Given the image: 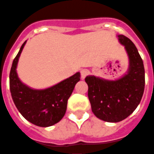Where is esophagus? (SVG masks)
Listing matches in <instances>:
<instances>
[{
	"label": "esophagus",
	"instance_id": "1",
	"mask_svg": "<svg viewBox=\"0 0 154 154\" xmlns=\"http://www.w3.org/2000/svg\"><path fill=\"white\" fill-rule=\"evenodd\" d=\"M89 73H90V72L87 69H82V70H81V78H82V79H84L86 78V76L88 75Z\"/></svg>",
	"mask_w": 154,
	"mask_h": 154
}]
</instances>
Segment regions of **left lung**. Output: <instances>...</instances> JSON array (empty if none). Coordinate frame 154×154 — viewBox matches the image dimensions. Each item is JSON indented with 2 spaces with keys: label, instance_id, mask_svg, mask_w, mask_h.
Here are the masks:
<instances>
[{
  "label": "left lung",
  "instance_id": "8db88e82",
  "mask_svg": "<svg viewBox=\"0 0 154 154\" xmlns=\"http://www.w3.org/2000/svg\"><path fill=\"white\" fill-rule=\"evenodd\" d=\"M117 37L128 55V70L114 80L95 75L85 79L93 113L100 120L113 123L124 120L136 110L145 86V70L137 48L126 36Z\"/></svg>",
  "mask_w": 154,
  "mask_h": 154
}]
</instances>
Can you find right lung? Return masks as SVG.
<instances>
[{
    "instance_id": "1",
    "label": "right lung",
    "mask_w": 154,
    "mask_h": 154,
    "mask_svg": "<svg viewBox=\"0 0 154 154\" xmlns=\"http://www.w3.org/2000/svg\"><path fill=\"white\" fill-rule=\"evenodd\" d=\"M26 41L22 45L11 65L9 75L11 97L18 111L28 122L39 127H49L60 122L65 115L68 100L80 80V73L76 72L46 89L29 87L18 78L16 70Z\"/></svg>"
}]
</instances>
